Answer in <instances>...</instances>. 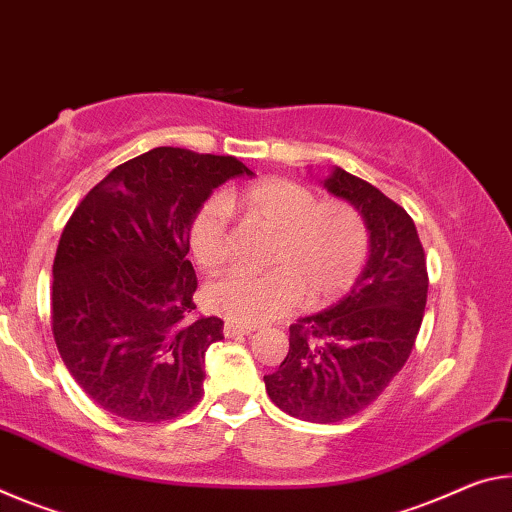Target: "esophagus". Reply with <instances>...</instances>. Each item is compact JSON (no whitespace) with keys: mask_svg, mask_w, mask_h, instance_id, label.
Listing matches in <instances>:
<instances>
[{"mask_svg":"<svg viewBox=\"0 0 512 512\" xmlns=\"http://www.w3.org/2000/svg\"><path fill=\"white\" fill-rule=\"evenodd\" d=\"M256 329L254 326H242V324H233V322H226L224 324V335L226 338H236V335H249L254 333Z\"/></svg>","mask_w":512,"mask_h":512,"instance_id":"1","label":"esophagus"}]
</instances>
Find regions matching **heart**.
Returning a JSON list of instances; mask_svg holds the SVG:
<instances>
[{
    "mask_svg": "<svg viewBox=\"0 0 512 512\" xmlns=\"http://www.w3.org/2000/svg\"><path fill=\"white\" fill-rule=\"evenodd\" d=\"M226 208H238L274 233L270 272H229L206 288L213 313L240 324H261L290 313L299 301L326 306L354 288L370 258L365 215L345 199H317L290 179H261L208 199L188 226V247L204 272L229 261Z\"/></svg>",
    "mask_w": 512,
    "mask_h": 512,
    "instance_id": "obj_1",
    "label": "heart"
}]
</instances>
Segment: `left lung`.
Here are the masks:
<instances>
[{"label":"left lung","mask_w":512,"mask_h":512,"mask_svg":"<svg viewBox=\"0 0 512 512\" xmlns=\"http://www.w3.org/2000/svg\"><path fill=\"white\" fill-rule=\"evenodd\" d=\"M324 188L365 215L370 258L347 297L290 326L288 356L265 376L283 413L317 424L347 420L379 399L415 347L429 292L424 247L404 208L340 167Z\"/></svg>","instance_id":"1"}]
</instances>
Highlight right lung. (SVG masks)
Returning a JSON list of instances; mask_svg holds the SVG:
<instances>
[{"instance_id": "right-lung-1", "label": "right lung", "mask_w": 512, "mask_h": 512, "mask_svg": "<svg viewBox=\"0 0 512 512\" xmlns=\"http://www.w3.org/2000/svg\"><path fill=\"white\" fill-rule=\"evenodd\" d=\"M233 156L156 147L117 165L67 220L52 283V331L83 392L131 422H165L204 395L220 317H195L188 226L233 177Z\"/></svg>"}]
</instances>
